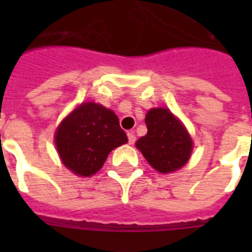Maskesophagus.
Returning a JSON list of instances; mask_svg holds the SVG:
<instances>
[{
	"label": "esophagus",
	"mask_w": 252,
	"mask_h": 252,
	"mask_svg": "<svg viewBox=\"0 0 252 252\" xmlns=\"http://www.w3.org/2000/svg\"><path fill=\"white\" fill-rule=\"evenodd\" d=\"M135 142H136V136L133 135V132H128V143L133 144Z\"/></svg>",
	"instance_id": "esophagus-1"
}]
</instances>
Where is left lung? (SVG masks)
<instances>
[{"instance_id":"left-lung-1","label":"left lung","mask_w":252,"mask_h":252,"mask_svg":"<svg viewBox=\"0 0 252 252\" xmlns=\"http://www.w3.org/2000/svg\"><path fill=\"white\" fill-rule=\"evenodd\" d=\"M147 135L136 142L148 163L159 173H171L189 160L193 143L177 117L166 108L148 110Z\"/></svg>"}]
</instances>
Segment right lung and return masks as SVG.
Returning <instances> with one entry per match:
<instances>
[{"instance_id": "1", "label": "right lung", "mask_w": 252, "mask_h": 252, "mask_svg": "<svg viewBox=\"0 0 252 252\" xmlns=\"http://www.w3.org/2000/svg\"><path fill=\"white\" fill-rule=\"evenodd\" d=\"M128 142L117 116L94 102H83L61 123L55 144L63 164L74 174H95L113 148Z\"/></svg>"}]
</instances>
